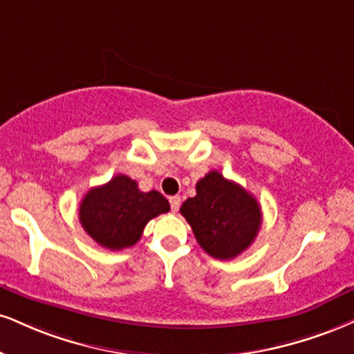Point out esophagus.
Masks as SVG:
<instances>
[{
  "mask_svg": "<svg viewBox=\"0 0 354 354\" xmlns=\"http://www.w3.org/2000/svg\"><path fill=\"white\" fill-rule=\"evenodd\" d=\"M180 204H181L180 196H171V198H169V206H171L173 212H178V209H180Z\"/></svg>",
  "mask_w": 354,
  "mask_h": 354,
  "instance_id": "1",
  "label": "esophagus"
}]
</instances>
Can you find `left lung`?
Returning <instances> with one entry per match:
<instances>
[{"label": "left lung", "mask_w": 354, "mask_h": 354, "mask_svg": "<svg viewBox=\"0 0 354 354\" xmlns=\"http://www.w3.org/2000/svg\"><path fill=\"white\" fill-rule=\"evenodd\" d=\"M180 212L198 244L219 261L244 252L262 224L257 199L219 171H209L196 183V196L183 203Z\"/></svg>", "instance_id": "obj_1"}]
</instances>
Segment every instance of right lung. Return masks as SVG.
Listing matches in <instances>:
<instances>
[{"mask_svg":"<svg viewBox=\"0 0 354 354\" xmlns=\"http://www.w3.org/2000/svg\"><path fill=\"white\" fill-rule=\"evenodd\" d=\"M168 211L169 203L163 194L155 189L143 193L131 178L117 174L84 196L79 221L97 244L122 250L140 241L148 221Z\"/></svg>","mask_w":354,"mask_h":354,"instance_id":"right-lung-1","label":"right lung"}]
</instances>
